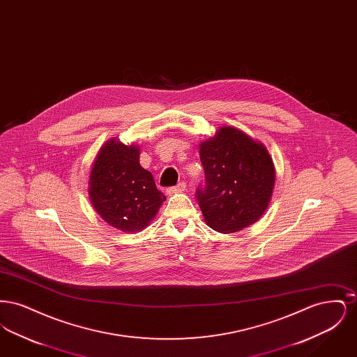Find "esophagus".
I'll use <instances>...</instances> for the list:
<instances>
[{
  "instance_id": "34e87169",
  "label": "esophagus",
  "mask_w": 357,
  "mask_h": 357,
  "mask_svg": "<svg viewBox=\"0 0 357 357\" xmlns=\"http://www.w3.org/2000/svg\"><path fill=\"white\" fill-rule=\"evenodd\" d=\"M186 183H183V182H181V183H178L176 186L170 187V188H167V194H174V192H183L185 190H186Z\"/></svg>"
}]
</instances>
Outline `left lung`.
<instances>
[{
  "instance_id": "8db88e82",
  "label": "left lung",
  "mask_w": 357,
  "mask_h": 357,
  "mask_svg": "<svg viewBox=\"0 0 357 357\" xmlns=\"http://www.w3.org/2000/svg\"><path fill=\"white\" fill-rule=\"evenodd\" d=\"M206 186L197 198L204 222L223 234L258 221L272 199L275 167L268 149L231 126L199 144Z\"/></svg>"
}]
</instances>
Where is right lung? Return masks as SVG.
Wrapping results in <instances>:
<instances>
[{
	"instance_id": "right-lung-1",
	"label": "right lung",
	"mask_w": 357,
	"mask_h": 357,
	"mask_svg": "<svg viewBox=\"0 0 357 357\" xmlns=\"http://www.w3.org/2000/svg\"><path fill=\"white\" fill-rule=\"evenodd\" d=\"M139 156V146L111 137L96 155L88 179V197L95 211L124 233L146 229L166 201L153 174L140 166Z\"/></svg>"
}]
</instances>
